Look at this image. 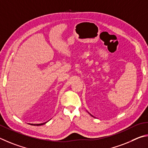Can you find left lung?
Here are the masks:
<instances>
[{"instance_id": "left-lung-1", "label": "left lung", "mask_w": 148, "mask_h": 148, "mask_svg": "<svg viewBox=\"0 0 148 148\" xmlns=\"http://www.w3.org/2000/svg\"><path fill=\"white\" fill-rule=\"evenodd\" d=\"M89 114H90V113H89ZM90 115H91V116H92V114H90ZM93 117H94V116H93Z\"/></svg>"}]
</instances>
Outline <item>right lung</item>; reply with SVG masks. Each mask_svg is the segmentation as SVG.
Here are the masks:
<instances>
[{"label": "right lung", "instance_id": "obj_1", "mask_svg": "<svg viewBox=\"0 0 148 148\" xmlns=\"http://www.w3.org/2000/svg\"><path fill=\"white\" fill-rule=\"evenodd\" d=\"M47 121H46V122L45 123H37V124H34V123H28L30 124V125H35V126H40V125H44V124H45Z\"/></svg>", "mask_w": 148, "mask_h": 148}]
</instances>
